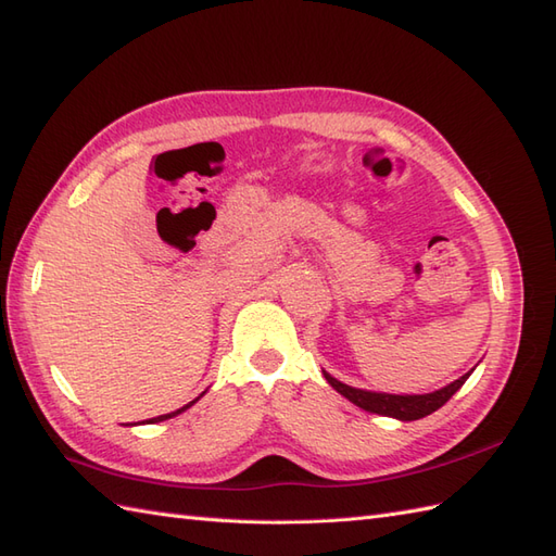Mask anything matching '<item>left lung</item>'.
<instances>
[{
  "instance_id": "left-lung-1",
  "label": "left lung",
  "mask_w": 556,
  "mask_h": 556,
  "mask_svg": "<svg viewBox=\"0 0 556 556\" xmlns=\"http://www.w3.org/2000/svg\"><path fill=\"white\" fill-rule=\"evenodd\" d=\"M473 372V368L469 372H465L459 380L445 384L431 394H384V391H368V389H356L349 387L344 382L337 380L330 372L323 370V377L328 380V384L332 389L340 391L344 399H349L358 408L375 413V415H384V417H394L401 419V422H413V419L427 417L434 410H439L441 405L448 401L455 391L467 382V377Z\"/></svg>"
}]
</instances>
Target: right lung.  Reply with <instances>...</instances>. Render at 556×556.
Returning <instances> with one entry per match:
<instances>
[{"label": "right lung", "mask_w": 556, "mask_h": 556, "mask_svg": "<svg viewBox=\"0 0 556 556\" xmlns=\"http://www.w3.org/2000/svg\"><path fill=\"white\" fill-rule=\"evenodd\" d=\"M200 396H202V394H200ZM200 396H198V399H200ZM198 399H195V401H198ZM195 401H191V403H186V405H184V408H179V410H174V413H167V415H160V417H153V419H146V422H148V425H153V422H162V419H169V417H176V415H179V413H184L186 408H191V405H193Z\"/></svg>", "instance_id": "obj_1"}]
</instances>
